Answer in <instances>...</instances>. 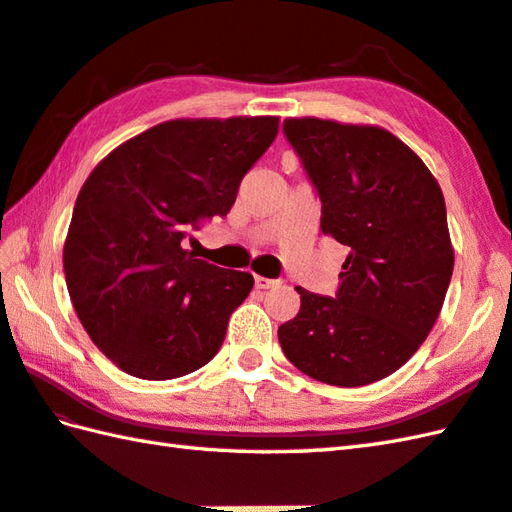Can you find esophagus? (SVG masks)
I'll return each mask as SVG.
<instances>
[{"instance_id": "obj_1", "label": "esophagus", "mask_w": 512, "mask_h": 512, "mask_svg": "<svg viewBox=\"0 0 512 512\" xmlns=\"http://www.w3.org/2000/svg\"><path fill=\"white\" fill-rule=\"evenodd\" d=\"M279 284H281V279H268V277H262V275H255V286L262 288V290L277 288Z\"/></svg>"}]
</instances>
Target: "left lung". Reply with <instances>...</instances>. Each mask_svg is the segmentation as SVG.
<instances>
[{
  "instance_id": "1",
  "label": "left lung",
  "mask_w": 512,
  "mask_h": 512,
  "mask_svg": "<svg viewBox=\"0 0 512 512\" xmlns=\"http://www.w3.org/2000/svg\"><path fill=\"white\" fill-rule=\"evenodd\" d=\"M284 136L321 200V231L350 255L334 297L297 286L281 350L321 383H376L416 354L442 310L453 275L442 191L387 129L288 118Z\"/></svg>"
}]
</instances>
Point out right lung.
Returning a JSON list of instances; mask_svg holds the SVG:
<instances>
[{
	"mask_svg": "<svg viewBox=\"0 0 512 512\" xmlns=\"http://www.w3.org/2000/svg\"><path fill=\"white\" fill-rule=\"evenodd\" d=\"M279 118L160 123L101 160L76 198L65 284L85 332L129 376H187L220 352L253 275L182 248L224 217L239 182L277 136Z\"/></svg>",
	"mask_w": 512,
	"mask_h": 512,
	"instance_id": "add662e5",
	"label": "right lung"
}]
</instances>
